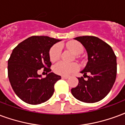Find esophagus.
Returning a JSON list of instances; mask_svg holds the SVG:
<instances>
[{"label":"esophagus","instance_id":"34e87169","mask_svg":"<svg viewBox=\"0 0 125 125\" xmlns=\"http://www.w3.org/2000/svg\"><path fill=\"white\" fill-rule=\"evenodd\" d=\"M62 79H67L69 78V77L68 76H64V75H63V76H62Z\"/></svg>","mask_w":125,"mask_h":125}]
</instances>
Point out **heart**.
<instances>
[{
    "label": "heart",
    "mask_w": 125,
    "mask_h": 125,
    "mask_svg": "<svg viewBox=\"0 0 125 125\" xmlns=\"http://www.w3.org/2000/svg\"><path fill=\"white\" fill-rule=\"evenodd\" d=\"M66 46L75 55H79L83 52V47L77 42H70ZM62 53V48L59 44H55L51 48L50 50V59L52 62H55L60 60ZM79 66L75 63H67L63 62H60L55 64L53 67V71L55 73L62 75H68L73 72L78 70Z\"/></svg>",
    "instance_id": "obj_1"
}]
</instances>
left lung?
Here are the masks:
<instances>
[{"label": "left lung", "mask_w": 125, "mask_h": 125, "mask_svg": "<svg viewBox=\"0 0 125 125\" xmlns=\"http://www.w3.org/2000/svg\"><path fill=\"white\" fill-rule=\"evenodd\" d=\"M74 39L81 42L87 52L88 62L81 73L88 79L78 77L79 83L72 89V95L82 102H98L107 95L114 85L117 57L111 47L97 37L83 36Z\"/></svg>", "instance_id": "left-lung-1"}]
</instances>
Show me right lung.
Listing matches in <instances>:
<instances>
[{"mask_svg":"<svg viewBox=\"0 0 125 125\" xmlns=\"http://www.w3.org/2000/svg\"><path fill=\"white\" fill-rule=\"evenodd\" d=\"M60 41L48 36H34L14 48L8 61V79L16 95L25 103L38 105L53 95L54 85L61 76L50 72L49 52ZM42 68L48 74L45 78L37 73Z\"/></svg>","mask_w":125,"mask_h":125,"instance_id":"right-lung-1","label":"right lung"}]
</instances>
